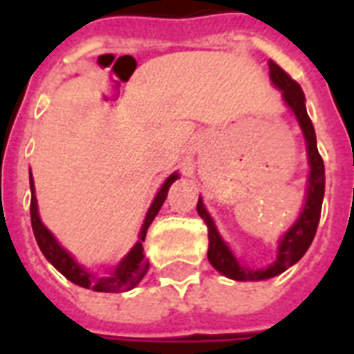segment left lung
<instances>
[{
  "label": "left lung",
  "instance_id": "1",
  "mask_svg": "<svg viewBox=\"0 0 354 354\" xmlns=\"http://www.w3.org/2000/svg\"><path fill=\"white\" fill-rule=\"evenodd\" d=\"M270 79L274 82L275 88L283 91V99L288 104L297 122L303 130L305 141H307V158L310 174L307 182V200L303 205V211L297 216V221L292 224V227L285 235L281 236L279 248H277V259L274 263L261 270H252L242 266L227 248V244L222 241L221 233L216 232V226L209 213L205 211L204 202L198 198L196 211L204 218L207 226V236H209V250H207V259L213 264V268L218 270L222 275H226L230 279L235 281H263L275 277L288 270L292 264H296L299 259L305 255L308 246L313 244L316 230H318L319 215H322V202H324L325 193V167L324 160L316 147V132H314L313 121L308 118L307 108H305V95H303L301 86L286 73L285 69H281L274 60L268 62Z\"/></svg>",
  "mask_w": 354,
  "mask_h": 354
}]
</instances>
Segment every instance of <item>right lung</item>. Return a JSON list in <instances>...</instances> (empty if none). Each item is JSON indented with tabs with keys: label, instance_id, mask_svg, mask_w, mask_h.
Returning a JSON list of instances; mask_svg holds the SVG:
<instances>
[{
	"label": "right lung",
	"instance_id": "add662e5",
	"mask_svg": "<svg viewBox=\"0 0 354 354\" xmlns=\"http://www.w3.org/2000/svg\"><path fill=\"white\" fill-rule=\"evenodd\" d=\"M178 178V172L171 174L167 178L165 183L161 185L160 193L156 194L154 202L150 205L149 213L145 216L143 227H141V233H139V241L136 242V246L130 250V252L124 255L121 263L115 266V268L106 275H95L88 272V270L79 264L71 257V253L66 252L60 244L57 242V239L53 236V233L47 230L40 221V215H38V204H36L35 196V182H32V174L29 172V183H30V224H32V232H35V239L40 246L44 257L49 261V263L55 266V268L60 272V274L69 279L75 285L82 286V288H90V290L95 292H127L130 288L138 285L139 281L143 279L147 270H149V261L145 257L143 252V242L145 236H147V230L152 224V221L158 215V211L161 209V205L165 202L167 193H169V187L172 185V182Z\"/></svg>",
	"mask_w": 354,
	"mask_h": 354
}]
</instances>
